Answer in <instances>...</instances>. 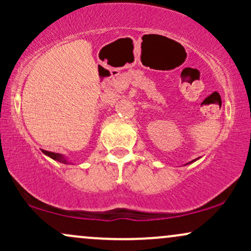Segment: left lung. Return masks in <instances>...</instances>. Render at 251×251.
<instances>
[{"mask_svg": "<svg viewBox=\"0 0 251 251\" xmlns=\"http://www.w3.org/2000/svg\"><path fill=\"white\" fill-rule=\"evenodd\" d=\"M196 160H197V159H194V160H191V162H189L188 164H191V163H194V162H196Z\"/></svg>", "mask_w": 251, "mask_h": 251, "instance_id": "obj_1", "label": "left lung"}]
</instances>
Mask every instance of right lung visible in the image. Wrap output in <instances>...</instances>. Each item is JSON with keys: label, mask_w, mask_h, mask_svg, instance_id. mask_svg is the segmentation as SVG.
Wrapping results in <instances>:
<instances>
[{"label": "right lung", "mask_w": 251, "mask_h": 251, "mask_svg": "<svg viewBox=\"0 0 251 251\" xmlns=\"http://www.w3.org/2000/svg\"><path fill=\"white\" fill-rule=\"evenodd\" d=\"M42 152L48 157H50L51 159L57 160V162L63 163V164H68V160L66 159V157L61 153H55V152H50V151H46V150H42Z\"/></svg>", "instance_id": "add662e5"}]
</instances>
